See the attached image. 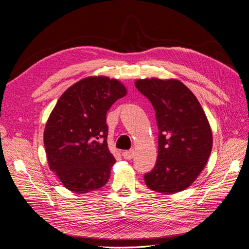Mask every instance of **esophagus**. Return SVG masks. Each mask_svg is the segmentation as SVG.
<instances>
[{"label": "esophagus", "mask_w": 249, "mask_h": 249, "mask_svg": "<svg viewBox=\"0 0 249 249\" xmlns=\"http://www.w3.org/2000/svg\"><path fill=\"white\" fill-rule=\"evenodd\" d=\"M134 156V150H126L123 152V158L125 160H132Z\"/></svg>", "instance_id": "obj_1"}]
</instances>
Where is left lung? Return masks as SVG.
Wrapping results in <instances>:
<instances>
[{"instance_id":"left-lung-1","label":"left lung","mask_w":249,"mask_h":249,"mask_svg":"<svg viewBox=\"0 0 249 249\" xmlns=\"http://www.w3.org/2000/svg\"><path fill=\"white\" fill-rule=\"evenodd\" d=\"M135 87L152 104L160 129L158 160L144 176L145 184L166 195L184 191L198 178L212 151L207 116L192 90L176 78H139Z\"/></svg>"}]
</instances>
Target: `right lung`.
Wrapping results in <instances>:
<instances>
[{
  "instance_id": "right-lung-1",
  "label": "right lung",
  "mask_w": 249,
  "mask_h": 249,
  "mask_svg": "<svg viewBox=\"0 0 249 249\" xmlns=\"http://www.w3.org/2000/svg\"><path fill=\"white\" fill-rule=\"evenodd\" d=\"M127 95L116 78L91 75L71 86L58 99L44 129L49 168L76 194L107 184L116 160L108 148L107 111Z\"/></svg>"
}]
</instances>
